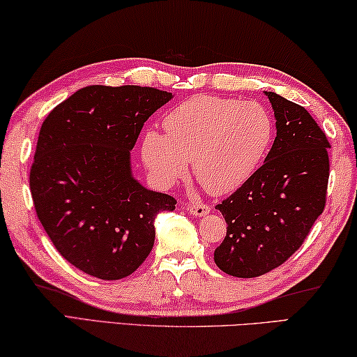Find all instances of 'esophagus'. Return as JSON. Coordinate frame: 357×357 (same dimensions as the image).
Segmentation results:
<instances>
[{
	"label": "esophagus",
	"instance_id": "obj_1",
	"mask_svg": "<svg viewBox=\"0 0 357 357\" xmlns=\"http://www.w3.org/2000/svg\"><path fill=\"white\" fill-rule=\"evenodd\" d=\"M186 210H188L191 215H195V217L201 218V217H204V215H207L210 212V206H207V204H204V202H192L188 207H186Z\"/></svg>",
	"mask_w": 357,
	"mask_h": 357
}]
</instances>
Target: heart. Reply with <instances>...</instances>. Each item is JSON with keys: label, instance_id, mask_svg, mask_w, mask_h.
<instances>
[{"label": "heart", "instance_id": "1", "mask_svg": "<svg viewBox=\"0 0 357 357\" xmlns=\"http://www.w3.org/2000/svg\"><path fill=\"white\" fill-rule=\"evenodd\" d=\"M166 134H144L140 153L153 178L172 186L192 162L201 185L215 196L231 195L264 161L273 121L258 102L197 95L175 106L162 120Z\"/></svg>", "mask_w": 357, "mask_h": 357}]
</instances>
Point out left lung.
<instances>
[{"instance_id":"8db88e82","label":"left lung","mask_w":357,"mask_h":357,"mask_svg":"<svg viewBox=\"0 0 357 357\" xmlns=\"http://www.w3.org/2000/svg\"><path fill=\"white\" fill-rule=\"evenodd\" d=\"M264 93L277 120V137L264 165L217 206L227 227L223 243L215 248V264L238 278L282 266L326 206L329 140L299 104Z\"/></svg>"}]
</instances>
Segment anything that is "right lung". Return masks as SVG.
I'll list each match as a JSON object with an SVG mask.
<instances>
[{
    "mask_svg": "<svg viewBox=\"0 0 357 357\" xmlns=\"http://www.w3.org/2000/svg\"><path fill=\"white\" fill-rule=\"evenodd\" d=\"M171 99L151 86L90 85L40 126L30 171L36 215L58 253L91 277L131 275L153 248L156 215L175 208L131 172L140 130Z\"/></svg>",
    "mask_w": 357,
    "mask_h": 357,
    "instance_id": "add662e5",
    "label": "right lung"
}]
</instances>
